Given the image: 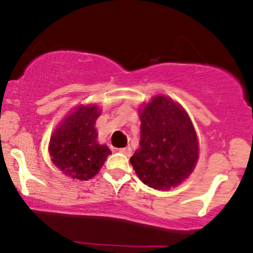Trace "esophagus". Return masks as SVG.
<instances>
[{"label":"esophagus","mask_w":253,"mask_h":253,"mask_svg":"<svg viewBox=\"0 0 253 253\" xmlns=\"http://www.w3.org/2000/svg\"><path fill=\"white\" fill-rule=\"evenodd\" d=\"M119 152L123 153V155L129 157L130 155H132V149L130 147H124V149H120L119 150Z\"/></svg>","instance_id":"34e87169"}]
</instances>
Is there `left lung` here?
Segmentation results:
<instances>
[{
	"instance_id": "obj_1",
	"label": "left lung",
	"mask_w": 253,
	"mask_h": 253,
	"mask_svg": "<svg viewBox=\"0 0 253 253\" xmlns=\"http://www.w3.org/2000/svg\"><path fill=\"white\" fill-rule=\"evenodd\" d=\"M140 141L130 164L141 182L169 190L187 179L199 159V141L184 108L164 95L139 110Z\"/></svg>"
}]
</instances>
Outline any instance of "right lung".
Here are the masks:
<instances>
[{"label":"right lung","mask_w":253,"mask_h":253,"mask_svg":"<svg viewBox=\"0 0 253 253\" xmlns=\"http://www.w3.org/2000/svg\"><path fill=\"white\" fill-rule=\"evenodd\" d=\"M101 115L95 104L76 107L52 133L48 145L51 161L66 176L88 181L98 173L110 150L97 143L96 119Z\"/></svg>","instance_id":"right-lung-1"}]
</instances>
